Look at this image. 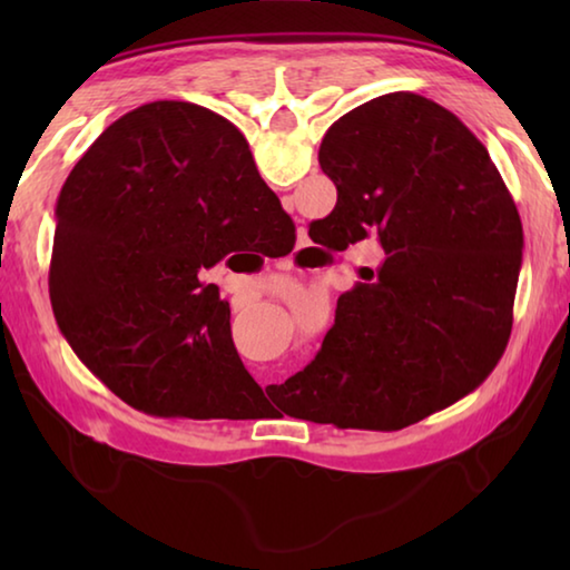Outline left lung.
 Wrapping results in <instances>:
<instances>
[{"mask_svg": "<svg viewBox=\"0 0 570 570\" xmlns=\"http://www.w3.org/2000/svg\"><path fill=\"white\" fill-rule=\"evenodd\" d=\"M320 166L336 206L308 236L336 250L374 238L384 258L340 296L322 352L286 380V404L336 428L402 430L495 370L523 226L485 146L422 95L390 92L342 115Z\"/></svg>", "mask_w": 570, "mask_h": 570, "instance_id": "left-lung-1", "label": "left lung"}]
</instances>
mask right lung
Returning a JSON list of instances; mask_svg holds the SVG:
<instances>
[{
	"label": "right lung",
	"mask_w": 570,
	"mask_h": 570,
	"mask_svg": "<svg viewBox=\"0 0 570 570\" xmlns=\"http://www.w3.org/2000/svg\"><path fill=\"white\" fill-rule=\"evenodd\" d=\"M55 218L57 324L122 402L236 420L262 397L230 340L228 302L198 278L230 250L294 248L292 218L234 125L176 100L122 115L72 168Z\"/></svg>",
	"instance_id": "add662e5"
}]
</instances>
